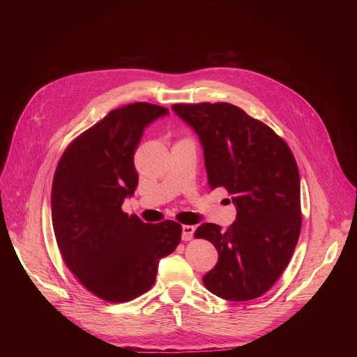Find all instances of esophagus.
<instances>
[{"label":"esophagus","mask_w":357,"mask_h":357,"mask_svg":"<svg viewBox=\"0 0 357 357\" xmlns=\"http://www.w3.org/2000/svg\"><path fill=\"white\" fill-rule=\"evenodd\" d=\"M193 233H195V226H190V225L182 226V240H183V241L192 240Z\"/></svg>","instance_id":"obj_1"}]
</instances>
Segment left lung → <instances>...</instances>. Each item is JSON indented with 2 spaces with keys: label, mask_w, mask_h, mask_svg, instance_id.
I'll use <instances>...</instances> for the list:
<instances>
[{
  "label": "left lung",
  "mask_w": 357,
  "mask_h": 357,
  "mask_svg": "<svg viewBox=\"0 0 357 357\" xmlns=\"http://www.w3.org/2000/svg\"><path fill=\"white\" fill-rule=\"evenodd\" d=\"M174 112L199 135L212 189L225 188L237 208L226 231L203 223L219 260L203 284L227 301L267 292L287 268L299 238L301 188L288 144L263 121L230 103H178Z\"/></svg>",
  "instance_id": "obj_1"
}]
</instances>
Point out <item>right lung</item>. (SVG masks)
<instances>
[{"mask_svg": "<svg viewBox=\"0 0 357 357\" xmlns=\"http://www.w3.org/2000/svg\"><path fill=\"white\" fill-rule=\"evenodd\" d=\"M167 107L132 103L112 110L65 149L52 182V225L76 280L107 302H128L152 288L160 259L181 243L174 220L144 223L123 212L138 185L134 152L146 124Z\"/></svg>", "mask_w": 357, "mask_h": 357, "instance_id": "1", "label": "right lung"}]
</instances>
